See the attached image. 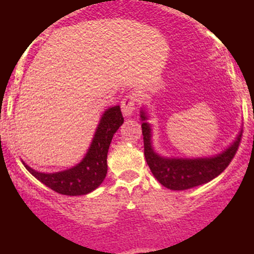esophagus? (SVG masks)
Here are the masks:
<instances>
[{"label":"esophagus","mask_w":254,"mask_h":254,"mask_svg":"<svg viewBox=\"0 0 254 254\" xmlns=\"http://www.w3.org/2000/svg\"><path fill=\"white\" fill-rule=\"evenodd\" d=\"M135 105H136V95L135 94H127L123 100H122L121 107L122 112H123L124 117L129 118L132 116L133 111H135Z\"/></svg>","instance_id":"34e87169"}]
</instances>
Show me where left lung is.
Returning a JSON list of instances; mask_svg holds the SVG:
<instances>
[{
	"label": "left lung",
	"instance_id": "8db88e82",
	"mask_svg": "<svg viewBox=\"0 0 254 254\" xmlns=\"http://www.w3.org/2000/svg\"><path fill=\"white\" fill-rule=\"evenodd\" d=\"M142 133L144 142V156L155 179L170 190H188L203 185L216 178L226 170L237 153L243 130L239 131L234 142L226 149L212 156L204 157H168L154 150L151 141V125L148 123V113L139 111Z\"/></svg>",
	"mask_w": 254,
	"mask_h": 254
}]
</instances>
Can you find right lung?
<instances>
[{"label": "right lung", "mask_w": 254, "mask_h": 254, "mask_svg": "<svg viewBox=\"0 0 254 254\" xmlns=\"http://www.w3.org/2000/svg\"><path fill=\"white\" fill-rule=\"evenodd\" d=\"M124 123L121 107H109L101 116L86 155L77 165L68 170L44 173L22 161L33 177L51 190L66 196H82L94 191L107 174V153L116 131Z\"/></svg>", "instance_id": "obj_1"}]
</instances>
